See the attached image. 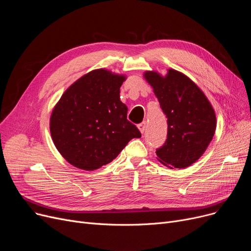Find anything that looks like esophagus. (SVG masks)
Masks as SVG:
<instances>
[{"label": "esophagus", "mask_w": 251, "mask_h": 251, "mask_svg": "<svg viewBox=\"0 0 251 251\" xmlns=\"http://www.w3.org/2000/svg\"><path fill=\"white\" fill-rule=\"evenodd\" d=\"M138 128H139V130H140V132L143 133L144 131H146V128H147V122L143 121V122H141L140 124H138Z\"/></svg>", "instance_id": "obj_1"}]
</instances>
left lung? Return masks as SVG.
Returning <instances> with one entry per match:
<instances>
[{
    "instance_id": "left-lung-1",
    "label": "left lung",
    "mask_w": 251,
    "mask_h": 251,
    "mask_svg": "<svg viewBox=\"0 0 251 251\" xmlns=\"http://www.w3.org/2000/svg\"><path fill=\"white\" fill-rule=\"evenodd\" d=\"M168 119V134L156 155L165 166L186 168L195 163L212 141L217 126L212 104L184 74L170 69L166 77L144 74Z\"/></svg>"
}]
</instances>
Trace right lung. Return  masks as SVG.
Returning <instances> with one entry per match:
<instances>
[{
  "label": "right lung",
  "mask_w": 251,
  "mask_h": 251,
  "mask_svg": "<svg viewBox=\"0 0 251 251\" xmlns=\"http://www.w3.org/2000/svg\"><path fill=\"white\" fill-rule=\"evenodd\" d=\"M125 76L98 69L79 78L51 113L52 141L64 159L92 171L111 163L132 138L141 137L120 100Z\"/></svg>",
  "instance_id": "obj_1"
}]
</instances>
